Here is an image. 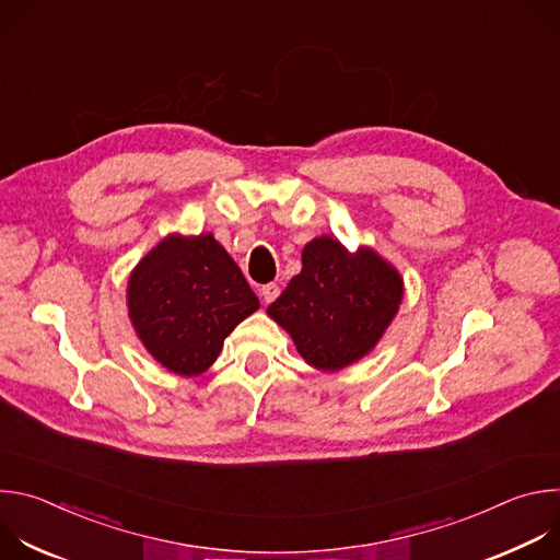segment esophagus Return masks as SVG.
<instances>
[{
	"label": "esophagus",
	"mask_w": 560,
	"mask_h": 560,
	"mask_svg": "<svg viewBox=\"0 0 560 560\" xmlns=\"http://www.w3.org/2000/svg\"><path fill=\"white\" fill-rule=\"evenodd\" d=\"M279 285L277 283H266L264 288H261V296H264V301L266 303H272L277 296H279Z\"/></svg>",
	"instance_id": "1"
}]
</instances>
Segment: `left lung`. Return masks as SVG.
<instances>
[{"label": "left lung", "instance_id": "left-lung-1", "mask_svg": "<svg viewBox=\"0 0 560 560\" xmlns=\"http://www.w3.org/2000/svg\"><path fill=\"white\" fill-rule=\"evenodd\" d=\"M301 272L268 314L316 370H343L383 337L404 299V279L372 248L350 253L332 236L303 248Z\"/></svg>", "mask_w": 560, "mask_h": 560}]
</instances>
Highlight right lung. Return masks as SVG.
<instances>
[{"label": "right lung", "instance_id": "1", "mask_svg": "<svg viewBox=\"0 0 560 560\" xmlns=\"http://www.w3.org/2000/svg\"><path fill=\"white\" fill-rule=\"evenodd\" d=\"M128 316L156 363L179 376L206 372L223 339L259 307L217 238L171 234L130 272Z\"/></svg>", "mask_w": 560, "mask_h": 560}]
</instances>
